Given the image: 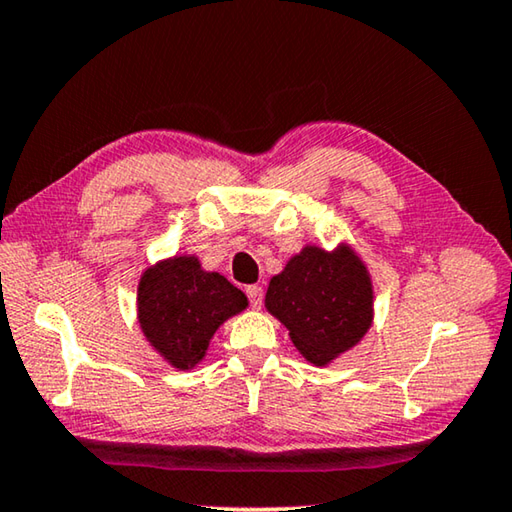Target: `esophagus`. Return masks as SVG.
Wrapping results in <instances>:
<instances>
[{"mask_svg": "<svg viewBox=\"0 0 512 512\" xmlns=\"http://www.w3.org/2000/svg\"><path fill=\"white\" fill-rule=\"evenodd\" d=\"M246 296L250 300V305H253L255 309L262 307V300H264V289L257 287V284H253V287H246Z\"/></svg>", "mask_w": 512, "mask_h": 512, "instance_id": "1", "label": "esophagus"}]
</instances>
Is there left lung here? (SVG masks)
Returning a JSON list of instances; mask_svg holds the SVG:
<instances>
[{
	"mask_svg": "<svg viewBox=\"0 0 512 512\" xmlns=\"http://www.w3.org/2000/svg\"><path fill=\"white\" fill-rule=\"evenodd\" d=\"M266 309L282 320L307 361L325 366L368 332L372 287L366 266L345 246L332 255L307 246L268 284Z\"/></svg>",
	"mask_w": 512,
	"mask_h": 512,
	"instance_id": "left-lung-1",
	"label": "left lung"
}]
</instances>
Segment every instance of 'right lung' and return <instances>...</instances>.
Returning a JSON list of instances; mask_svg holds the SVG:
<instances>
[{
  "instance_id": "obj_1",
  "label": "right lung",
  "mask_w": 512,
  "mask_h": 512,
  "mask_svg": "<svg viewBox=\"0 0 512 512\" xmlns=\"http://www.w3.org/2000/svg\"><path fill=\"white\" fill-rule=\"evenodd\" d=\"M248 300L219 273H205L196 257H173L149 268L140 282V325L171 366L187 370L203 359L223 320Z\"/></svg>"
}]
</instances>
